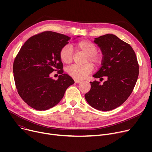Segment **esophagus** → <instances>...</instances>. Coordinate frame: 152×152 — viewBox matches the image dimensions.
Segmentation results:
<instances>
[{
	"label": "esophagus",
	"mask_w": 152,
	"mask_h": 152,
	"mask_svg": "<svg viewBox=\"0 0 152 152\" xmlns=\"http://www.w3.org/2000/svg\"><path fill=\"white\" fill-rule=\"evenodd\" d=\"M75 82L76 83H79L81 82V81L78 80V79H75Z\"/></svg>",
	"instance_id": "obj_1"
}]
</instances>
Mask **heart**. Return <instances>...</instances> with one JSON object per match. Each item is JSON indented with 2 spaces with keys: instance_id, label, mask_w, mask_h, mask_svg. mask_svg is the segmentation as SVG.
<instances>
[{
  "instance_id": "heart-1",
  "label": "heart",
  "mask_w": 152,
  "mask_h": 152,
  "mask_svg": "<svg viewBox=\"0 0 152 152\" xmlns=\"http://www.w3.org/2000/svg\"><path fill=\"white\" fill-rule=\"evenodd\" d=\"M77 49L87 55V61L89 60L95 65L102 63V55L97 52V47L94 44L87 40H83L76 44ZM61 60L66 64L72 62L73 59V50L70 45L63 46L59 53ZM93 71V66L90 63L84 65H73L67 69V73L69 76L76 79H83Z\"/></svg>"
}]
</instances>
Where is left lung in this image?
Returning a JSON list of instances; mask_svg holds the SVG:
<instances>
[{
    "instance_id": "left-lung-1",
    "label": "left lung",
    "mask_w": 152,
    "mask_h": 152,
    "mask_svg": "<svg viewBox=\"0 0 152 152\" xmlns=\"http://www.w3.org/2000/svg\"><path fill=\"white\" fill-rule=\"evenodd\" d=\"M94 42L102 53V66L93 75L95 78L107 80L102 85L94 81L91 90L85 94L87 103L103 111L113 110L128 99L136 84L139 64L132 47L116 36L107 34L95 38Z\"/></svg>"
}]
</instances>
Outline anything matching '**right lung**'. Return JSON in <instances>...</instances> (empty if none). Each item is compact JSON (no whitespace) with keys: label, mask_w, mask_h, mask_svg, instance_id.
Segmentation results:
<instances>
[{"label":"right lung","mask_w":152,"mask_h":152,"mask_svg":"<svg viewBox=\"0 0 152 152\" xmlns=\"http://www.w3.org/2000/svg\"><path fill=\"white\" fill-rule=\"evenodd\" d=\"M79 37V36H77ZM71 37L52 31H45L29 38L20 49L13 66L18 93L35 110H46L60 102L68 87L75 81L63 74L59 53ZM59 70L57 80L49 75Z\"/></svg>","instance_id":"right-lung-1"}]
</instances>
